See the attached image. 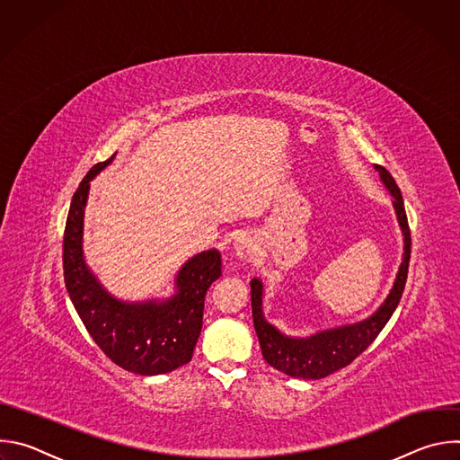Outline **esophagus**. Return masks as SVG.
Wrapping results in <instances>:
<instances>
[{
    "label": "esophagus",
    "instance_id": "esophagus-1",
    "mask_svg": "<svg viewBox=\"0 0 460 460\" xmlns=\"http://www.w3.org/2000/svg\"><path fill=\"white\" fill-rule=\"evenodd\" d=\"M234 251H236L238 256L247 258V256L254 251V240H252V236H251V234H245V233L238 234V236L234 238Z\"/></svg>",
    "mask_w": 460,
    "mask_h": 460
}]
</instances>
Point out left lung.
Segmentation results:
<instances>
[{"label":"left lung","instance_id":"left-lung-1","mask_svg":"<svg viewBox=\"0 0 460 460\" xmlns=\"http://www.w3.org/2000/svg\"><path fill=\"white\" fill-rule=\"evenodd\" d=\"M375 169L378 171L385 189L395 199L393 200V208H395L397 220L404 234L402 264L399 268L393 289L389 291L384 304L376 309V313L357 323L333 327V330H325L305 339H291L282 335L275 325L266 322L264 313H261V291H264V288H261V282L258 279L251 280L252 322L260 341L261 355H264L270 366L289 376L318 380L349 366L378 337L393 311L397 309L401 302L410 268L411 234L404 200L397 181L393 180V176L382 165H375Z\"/></svg>","mask_w":460,"mask_h":460}]
</instances>
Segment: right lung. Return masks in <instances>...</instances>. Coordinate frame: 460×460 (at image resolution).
<instances>
[{"label":"right lung","mask_w":460,"mask_h":460,"mask_svg":"<svg viewBox=\"0 0 460 460\" xmlns=\"http://www.w3.org/2000/svg\"><path fill=\"white\" fill-rule=\"evenodd\" d=\"M112 158L96 164L73 196L63 234L65 288L89 335L116 366L137 375H162L192 358L206 293L222 275V258L211 249L187 260L174 280L178 293L165 302L127 304L111 296L85 264L82 238L91 180Z\"/></svg>","instance_id":"add662e5"}]
</instances>
